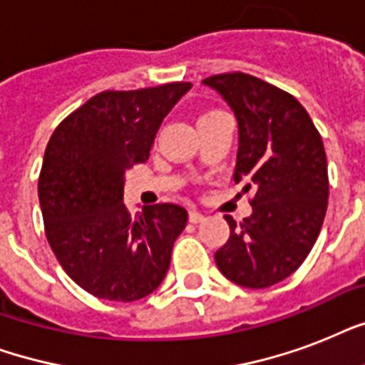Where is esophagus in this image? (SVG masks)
I'll list each match as a JSON object with an SVG mask.
<instances>
[{"instance_id":"esophagus-1","label":"esophagus","mask_w":365,"mask_h":365,"mask_svg":"<svg viewBox=\"0 0 365 365\" xmlns=\"http://www.w3.org/2000/svg\"><path fill=\"white\" fill-rule=\"evenodd\" d=\"M202 220H205V214H202V212H199L197 208H191V210H189V222L199 223L202 222Z\"/></svg>"}]
</instances>
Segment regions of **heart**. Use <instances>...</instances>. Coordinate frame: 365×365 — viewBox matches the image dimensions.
I'll return each mask as SVG.
<instances>
[{"label": "heart", "mask_w": 365, "mask_h": 365, "mask_svg": "<svg viewBox=\"0 0 365 365\" xmlns=\"http://www.w3.org/2000/svg\"><path fill=\"white\" fill-rule=\"evenodd\" d=\"M210 113H216V111H206V113H202L200 117H206V115H210Z\"/></svg>", "instance_id": "heart-1"}]
</instances>
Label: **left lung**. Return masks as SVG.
<instances>
[{
    "label": "left lung",
    "mask_w": 365,
    "mask_h": 365,
    "mask_svg": "<svg viewBox=\"0 0 365 365\" xmlns=\"http://www.w3.org/2000/svg\"><path fill=\"white\" fill-rule=\"evenodd\" d=\"M239 121L235 182L254 191L252 214L225 216L229 240L217 269L244 288H269L288 278L317 242L328 208V160L307 110L282 88L242 71L206 77Z\"/></svg>",
    "instance_id": "1"
}]
</instances>
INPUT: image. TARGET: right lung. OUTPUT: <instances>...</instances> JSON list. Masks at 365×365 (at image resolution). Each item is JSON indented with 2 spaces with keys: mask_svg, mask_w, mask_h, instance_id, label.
I'll return each instance as SVG.
<instances>
[{
  "mask_svg": "<svg viewBox=\"0 0 365 365\" xmlns=\"http://www.w3.org/2000/svg\"><path fill=\"white\" fill-rule=\"evenodd\" d=\"M191 83L104 91L66 117L48 140L39 172L45 235L68 277L100 299H142L159 288L183 206L123 202L125 172L149 159L155 134Z\"/></svg>",
  "mask_w": 365,
  "mask_h": 365,
  "instance_id": "add662e5",
  "label": "right lung"
}]
</instances>
